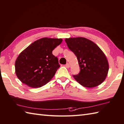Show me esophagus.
I'll use <instances>...</instances> for the list:
<instances>
[{"mask_svg": "<svg viewBox=\"0 0 124 124\" xmlns=\"http://www.w3.org/2000/svg\"><path fill=\"white\" fill-rule=\"evenodd\" d=\"M66 66V68H69V67H70V64H69V63H67V64H66V66Z\"/></svg>", "mask_w": 124, "mask_h": 124, "instance_id": "obj_1", "label": "esophagus"}]
</instances>
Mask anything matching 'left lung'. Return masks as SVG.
I'll return each instance as SVG.
<instances>
[{
	"mask_svg": "<svg viewBox=\"0 0 124 124\" xmlns=\"http://www.w3.org/2000/svg\"><path fill=\"white\" fill-rule=\"evenodd\" d=\"M69 49L77 57L80 72L73 77L87 88L98 86L104 81L109 70L108 62L104 53L96 45L84 37L65 39Z\"/></svg>",
	"mask_w": 124,
	"mask_h": 124,
	"instance_id": "8db88e82",
	"label": "left lung"
}]
</instances>
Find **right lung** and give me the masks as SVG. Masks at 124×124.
Masks as SVG:
<instances>
[{
  "label": "right lung",
  "instance_id": "obj_1",
  "mask_svg": "<svg viewBox=\"0 0 124 124\" xmlns=\"http://www.w3.org/2000/svg\"><path fill=\"white\" fill-rule=\"evenodd\" d=\"M62 40L44 37L22 51L15 62V72L19 80L32 88L40 87L50 81L60 67L52 51Z\"/></svg>",
  "mask_w": 124,
  "mask_h": 124
}]
</instances>
